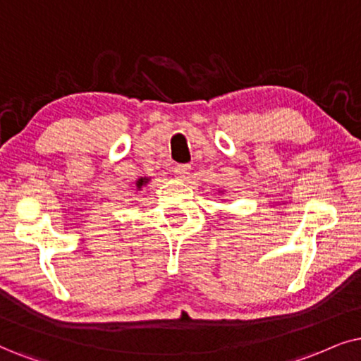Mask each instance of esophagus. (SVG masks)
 <instances>
[{
	"label": "esophagus",
	"mask_w": 361,
	"mask_h": 361,
	"mask_svg": "<svg viewBox=\"0 0 361 361\" xmlns=\"http://www.w3.org/2000/svg\"><path fill=\"white\" fill-rule=\"evenodd\" d=\"M190 171H191V166L190 165H176L175 166V173L178 175V178H181V180L188 178L190 176Z\"/></svg>",
	"instance_id": "34e87169"
}]
</instances>
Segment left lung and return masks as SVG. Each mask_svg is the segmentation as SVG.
<instances>
[{
    "mask_svg": "<svg viewBox=\"0 0 361 361\" xmlns=\"http://www.w3.org/2000/svg\"><path fill=\"white\" fill-rule=\"evenodd\" d=\"M218 193H220V195H221V193H223V191H221V190H220V191H218Z\"/></svg>",
    "mask_w": 361,
    "mask_h": 361,
    "instance_id": "obj_1",
    "label": "left lung"
}]
</instances>
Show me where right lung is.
<instances>
[{"label":"right lung","mask_w":361,"mask_h":361,"mask_svg":"<svg viewBox=\"0 0 361 361\" xmlns=\"http://www.w3.org/2000/svg\"><path fill=\"white\" fill-rule=\"evenodd\" d=\"M149 180H152V178L149 176H143V178H140L138 181H136V191H141L145 188V186H147L148 183H149Z\"/></svg>","instance_id":"1"}]
</instances>
